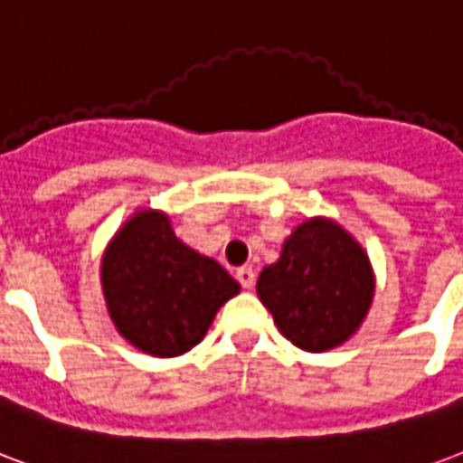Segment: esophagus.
<instances>
[{"mask_svg": "<svg viewBox=\"0 0 463 463\" xmlns=\"http://www.w3.org/2000/svg\"><path fill=\"white\" fill-rule=\"evenodd\" d=\"M235 277H238V282H241L245 289H252V284H255V269H252V267H241V269L235 272Z\"/></svg>", "mask_w": 463, "mask_h": 463, "instance_id": "obj_1", "label": "esophagus"}]
</instances>
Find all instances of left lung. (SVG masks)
<instances>
[{"instance_id":"obj_1","label":"left lung","mask_w":463,"mask_h":463,"mask_svg":"<svg viewBox=\"0 0 463 463\" xmlns=\"http://www.w3.org/2000/svg\"><path fill=\"white\" fill-rule=\"evenodd\" d=\"M375 294L365 250L328 218H311L284 241L275 265L260 272L258 297L277 328L311 354L354 336Z\"/></svg>"}]
</instances>
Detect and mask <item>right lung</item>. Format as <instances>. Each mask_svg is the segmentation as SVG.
I'll return each instance as SVG.
<instances>
[{
    "label": "right lung",
    "mask_w": 463,
    "mask_h": 463,
    "mask_svg": "<svg viewBox=\"0 0 463 463\" xmlns=\"http://www.w3.org/2000/svg\"><path fill=\"white\" fill-rule=\"evenodd\" d=\"M100 279L115 328L159 358L201 344L218 309L241 292L215 260L176 238L169 215L152 208L115 232L102 255Z\"/></svg>",
    "instance_id": "add662e5"
}]
</instances>
